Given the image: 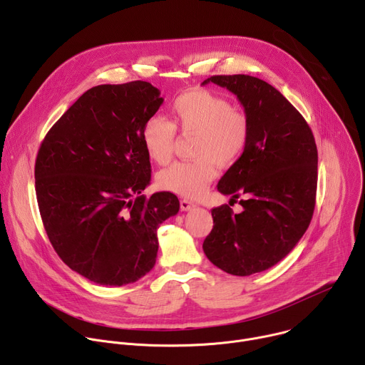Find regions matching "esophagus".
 Wrapping results in <instances>:
<instances>
[{
  "label": "esophagus",
  "mask_w": 365,
  "mask_h": 365,
  "mask_svg": "<svg viewBox=\"0 0 365 365\" xmlns=\"http://www.w3.org/2000/svg\"><path fill=\"white\" fill-rule=\"evenodd\" d=\"M196 205L192 202V200H189V199H182L180 200V210L182 211H190V210H193Z\"/></svg>",
  "instance_id": "34e87169"
}]
</instances>
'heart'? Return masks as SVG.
Wrapping results in <instances>:
<instances>
[{
    "label": "heart",
    "mask_w": 365,
    "mask_h": 365,
    "mask_svg": "<svg viewBox=\"0 0 365 365\" xmlns=\"http://www.w3.org/2000/svg\"><path fill=\"white\" fill-rule=\"evenodd\" d=\"M176 131L190 137L189 162H178L159 175V185L183 197H199L217 176V166H232L248 140L247 118L231 103L210 91L192 89L179 95L170 106V120L151 117L145 121L141 140L148 158L166 165L173 155Z\"/></svg>",
    "instance_id": "heart-1"
}]
</instances>
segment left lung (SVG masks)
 Wrapping results in <instances>:
<instances>
[{
	"mask_svg": "<svg viewBox=\"0 0 365 365\" xmlns=\"http://www.w3.org/2000/svg\"><path fill=\"white\" fill-rule=\"evenodd\" d=\"M237 95L248 123L241 158L227 170L218 190L232 195L211 211L214 227L203 241L210 262L234 276L264 272L283 259L306 232L315 211L318 148L302 114L270 83L248 75H215Z\"/></svg>",
	"mask_w": 365,
	"mask_h": 365,
	"instance_id": "left-lung-1",
	"label": "left lung"
}]
</instances>
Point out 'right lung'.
<instances>
[{"mask_svg":"<svg viewBox=\"0 0 365 365\" xmlns=\"http://www.w3.org/2000/svg\"><path fill=\"white\" fill-rule=\"evenodd\" d=\"M144 81L88 89L48 130L36 166L46 234L85 279L124 286L155 264L163 221L179 212L170 192L141 195L151 178L141 131L160 106Z\"/></svg>","mask_w":365,"mask_h":365,"instance_id":"add662e5","label":"right lung"}]
</instances>
